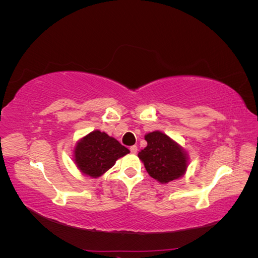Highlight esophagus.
<instances>
[{
	"instance_id": "1",
	"label": "esophagus",
	"mask_w": 258,
	"mask_h": 258,
	"mask_svg": "<svg viewBox=\"0 0 258 258\" xmlns=\"http://www.w3.org/2000/svg\"><path fill=\"white\" fill-rule=\"evenodd\" d=\"M130 152H131L132 154H137V152H138V147H137L136 145H132V146H130Z\"/></svg>"
}]
</instances>
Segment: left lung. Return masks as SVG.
<instances>
[{"label": "left lung", "instance_id": "left-lung-1", "mask_svg": "<svg viewBox=\"0 0 258 258\" xmlns=\"http://www.w3.org/2000/svg\"><path fill=\"white\" fill-rule=\"evenodd\" d=\"M145 140L147 146L138 156L148 174L160 183H169L184 174L186 155L174 141L159 131L146 135Z\"/></svg>", "mask_w": 258, "mask_h": 258}]
</instances>
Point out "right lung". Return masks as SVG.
Returning a JSON list of instances; mask_svg holds the SVG:
<instances>
[{
  "mask_svg": "<svg viewBox=\"0 0 258 258\" xmlns=\"http://www.w3.org/2000/svg\"><path fill=\"white\" fill-rule=\"evenodd\" d=\"M129 150L105 132L92 131L83 138L74 151L76 165L83 173L92 177L102 175L116 160L127 155Z\"/></svg>",
  "mask_w": 258,
  "mask_h": 258,
  "instance_id": "1",
  "label": "right lung"
}]
</instances>
